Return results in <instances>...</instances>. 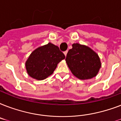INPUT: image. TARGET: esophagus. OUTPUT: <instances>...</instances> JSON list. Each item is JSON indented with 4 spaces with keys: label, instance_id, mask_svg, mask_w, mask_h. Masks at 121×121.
<instances>
[{
    "label": "esophagus",
    "instance_id": "34e87169",
    "mask_svg": "<svg viewBox=\"0 0 121 121\" xmlns=\"http://www.w3.org/2000/svg\"><path fill=\"white\" fill-rule=\"evenodd\" d=\"M67 53H68V51H66L64 52V55L65 56H66V55H67Z\"/></svg>",
    "mask_w": 121,
    "mask_h": 121
}]
</instances>
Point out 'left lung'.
Instances as JSON below:
<instances>
[{
  "label": "left lung",
  "instance_id": "8db88e82",
  "mask_svg": "<svg viewBox=\"0 0 121 121\" xmlns=\"http://www.w3.org/2000/svg\"><path fill=\"white\" fill-rule=\"evenodd\" d=\"M65 60L72 74L80 80L96 77L102 65L97 53L87 46L78 43L72 44Z\"/></svg>",
  "mask_w": 121,
  "mask_h": 121
}]
</instances>
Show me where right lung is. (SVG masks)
Segmentation results:
<instances>
[{
	"label": "right lung",
	"mask_w": 121,
	"mask_h": 121,
	"mask_svg": "<svg viewBox=\"0 0 121 121\" xmlns=\"http://www.w3.org/2000/svg\"><path fill=\"white\" fill-rule=\"evenodd\" d=\"M65 58L59 48L49 43L31 53L26 61V69L31 77L42 80L52 75L58 64Z\"/></svg>",
	"instance_id": "add662e5"
}]
</instances>
